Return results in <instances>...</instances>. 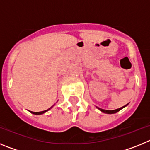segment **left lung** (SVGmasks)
<instances>
[{"label": "left lung", "instance_id": "left-lung-1", "mask_svg": "<svg viewBox=\"0 0 150 150\" xmlns=\"http://www.w3.org/2000/svg\"><path fill=\"white\" fill-rule=\"evenodd\" d=\"M128 105V104H126V105L123 106V107H120V108H119V109H116V110H104V109H100V108H99V107H98V109L100 110L101 112H104V113H107V114H112V113H116V112H119L120 110H121L122 108H124L125 107H126V106Z\"/></svg>", "mask_w": 150, "mask_h": 150}]
</instances>
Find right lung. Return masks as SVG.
<instances>
[{
  "label": "right lung",
  "instance_id": "1",
  "mask_svg": "<svg viewBox=\"0 0 150 150\" xmlns=\"http://www.w3.org/2000/svg\"><path fill=\"white\" fill-rule=\"evenodd\" d=\"M52 107H50V108H49L48 110H44V111H41V112H32V111H30V112H31V113H33V114H35V115H40V114H43V113H44V112H47V111H48L49 110L51 109Z\"/></svg>",
  "mask_w": 150,
  "mask_h": 150
}]
</instances>
